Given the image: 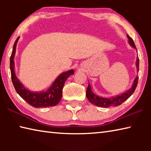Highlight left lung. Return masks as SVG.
Wrapping results in <instances>:
<instances>
[{"label":"left lung","instance_id":"left-lung-1","mask_svg":"<svg viewBox=\"0 0 151 151\" xmlns=\"http://www.w3.org/2000/svg\"><path fill=\"white\" fill-rule=\"evenodd\" d=\"M127 38L129 39V42L132 47L134 48H136L134 45V42L131 37H129V35H127ZM137 67L139 70V58H137V62H136ZM138 79H139V76H137V78L134 79L133 85H132V88H130L129 91L125 92L124 93L121 94V95L117 96L115 97H112V98L109 99H105V98H102V97H99L96 94H94L91 91V85H88V87L86 88V98L88 99V100L90 101L94 105H96L97 106H101V107H110V106H119L120 104H121L122 103L127 100L131 96L132 93H134L135 89L137 86L138 84Z\"/></svg>","mask_w":151,"mask_h":151}]
</instances>
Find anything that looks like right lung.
Segmentation results:
<instances>
[{
	"label": "right lung",
	"instance_id": "right-lung-1",
	"mask_svg": "<svg viewBox=\"0 0 151 151\" xmlns=\"http://www.w3.org/2000/svg\"><path fill=\"white\" fill-rule=\"evenodd\" d=\"M19 37L15 41L13 49L10 58V68L11 73V79L14 87L17 93L24 100L35 108L40 107L54 106L59 103L63 96V88L65 81L71 75L74 74L73 70H70L67 72L63 73L56 79L52 85L47 91L43 93H33L25 88L23 85L20 83L19 79L15 75L14 70V57L16 50V46Z\"/></svg>",
	"mask_w": 151,
	"mask_h": 151
}]
</instances>
